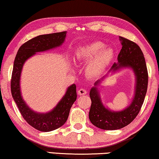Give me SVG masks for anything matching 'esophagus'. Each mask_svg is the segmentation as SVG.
<instances>
[{"mask_svg":"<svg viewBox=\"0 0 159 159\" xmlns=\"http://www.w3.org/2000/svg\"><path fill=\"white\" fill-rule=\"evenodd\" d=\"M78 93H79V95H84L86 94L87 91L84 89H80L79 90Z\"/></svg>","mask_w":159,"mask_h":159,"instance_id":"esophagus-1","label":"esophagus"}]
</instances>
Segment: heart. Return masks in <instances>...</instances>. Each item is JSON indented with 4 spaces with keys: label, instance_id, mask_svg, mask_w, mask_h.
Returning a JSON list of instances; mask_svg holds the SVG:
<instances>
[{
    "label": "heart",
    "instance_id": "1",
    "mask_svg": "<svg viewBox=\"0 0 159 159\" xmlns=\"http://www.w3.org/2000/svg\"><path fill=\"white\" fill-rule=\"evenodd\" d=\"M114 49L105 47L101 42H93L79 47L75 52V58L78 61L87 62L85 74L95 77L101 74L109 66L114 58Z\"/></svg>",
    "mask_w": 159,
    "mask_h": 159
}]
</instances>
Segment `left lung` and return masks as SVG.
Returning <instances> with one entry per match:
<instances>
[{
    "mask_svg": "<svg viewBox=\"0 0 159 159\" xmlns=\"http://www.w3.org/2000/svg\"><path fill=\"white\" fill-rule=\"evenodd\" d=\"M120 40L122 47L118 54L117 63L113 64L109 72H116L126 68L132 69L136 80L134 95L132 102L125 109L113 111L102 104L98 88L106 75L95 83L90 90L91 106L89 119L95 127L105 130L120 129L130 124L139 112L147 90L148 72L142 50L129 39L120 37Z\"/></svg>",
    "mask_w": 159,
    "mask_h": 159,
    "instance_id": "8db88e82",
    "label": "left lung"
}]
</instances>
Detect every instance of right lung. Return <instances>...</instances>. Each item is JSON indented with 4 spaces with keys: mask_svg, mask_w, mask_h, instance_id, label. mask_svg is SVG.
Segmentation results:
<instances>
[{
    "mask_svg": "<svg viewBox=\"0 0 159 159\" xmlns=\"http://www.w3.org/2000/svg\"><path fill=\"white\" fill-rule=\"evenodd\" d=\"M66 32L42 34L35 37L19 48L14 61L11 78V93L14 101L24 119L30 125L41 132L57 129L66 122L70 109L76 100V86L72 84L66 93L51 111L41 113L32 110L22 98L20 90V76L23 65L27 59L37 52L55 49L65 41Z\"/></svg>",
    "mask_w": 159,
    "mask_h": 159,
    "instance_id": "add662e5",
    "label": "right lung"
}]
</instances>
